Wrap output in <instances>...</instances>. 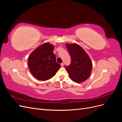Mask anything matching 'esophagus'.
Listing matches in <instances>:
<instances>
[{"instance_id": "1", "label": "esophagus", "mask_w": 122, "mask_h": 122, "mask_svg": "<svg viewBox=\"0 0 122 122\" xmlns=\"http://www.w3.org/2000/svg\"><path fill=\"white\" fill-rule=\"evenodd\" d=\"M61 67H63L64 65V63H61Z\"/></svg>"}]
</instances>
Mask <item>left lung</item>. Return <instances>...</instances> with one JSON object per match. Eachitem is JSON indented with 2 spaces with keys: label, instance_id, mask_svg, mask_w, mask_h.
Listing matches in <instances>:
<instances>
[{
  "label": "left lung",
  "instance_id": "left-lung-1",
  "mask_svg": "<svg viewBox=\"0 0 122 122\" xmlns=\"http://www.w3.org/2000/svg\"><path fill=\"white\" fill-rule=\"evenodd\" d=\"M71 58V64L65 67L71 79L77 83L86 80L91 75L92 62L87 53L78 44L66 45Z\"/></svg>",
  "mask_w": 122,
  "mask_h": 122
}]
</instances>
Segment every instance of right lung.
Here are the masks:
<instances>
[{"instance_id":"add662e5","label":"right lung","mask_w":122,"mask_h":122,"mask_svg":"<svg viewBox=\"0 0 122 122\" xmlns=\"http://www.w3.org/2000/svg\"><path fill=\"white\" fill-rule=\"evenodd\" d=\"M54 46L49 43L38 47L28 57V65L36 79L45 81L52 78L61 67L53 53Z\"/></svg>"}]
</instances>
